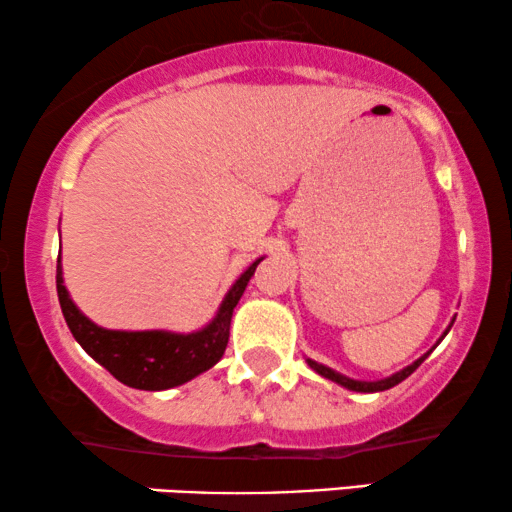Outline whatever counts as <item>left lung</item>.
Wrapping results in <instances>:
<instances>
[{"mask_svg": "<svg viewBox=\"0 0 512 512\" xmlns=\"http://www.w3.org/2000/svg\"><path fill=\"white\" fill-rule=\"evenodd\" d=\"M451 324H454V322H451ZM449 329H451V327H449ZM449 329H447V331H449ZM447 331H444V336H447ZM428 355H430V353H426L423 357H418V360H416L414 364H409V367H404L402 371H397V374H393V376L381 378V381H355V378H348V376L338 374V371L324 367V364H317L315 360H308V364H310V369H315L320 376L329 378V381L338 383V386H343V388H348V390H355V393H381V390L393 388V386H397V383H402L404 378L414 374V371L418 369V364L426 360Z\"/></svg>", "mask_w": 512, "mask_h": 512, "instance_id": "1", "label": "left lung"}]
</instances>
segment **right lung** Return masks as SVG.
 <instances>
[{"label": "right lung", "instance_id": "right-lung-1", "mask_svg": "<svg viewBox=\"0 0 512 512\" xmlns=\"http://www.w3.org/2000/svg\"><path fill=\"white\" fill-rule=\"evenodd\" d=\"M258 258L242 272L240 280L225 294L221 308L207 327L192 334H174V331H115L98 327L72 303L63 284L61 258L56 263V289L65 322L75 341L98 364H103L119 383L138 390H167L188 383L204 371L214 367L225 353L230 338L232 310L240 303L251 277H254Z\"/></svg>", "mask_w": 512, "mask_h": 512}]
</instances>
